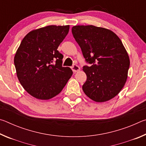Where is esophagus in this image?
<instances>
[{
  "label": "esophagus",
  "instance_id": "obj_1",
  "mask_svg": "<svg viewBox=\"0 0 146 146\" xmlns=\"http://www.w3.org/2000/svg\"><path fill=\"white\" fill-rule=\"evenodd\" d=\"M71 69H72V70H73V72H75V73L78 72V71H80V67H79V66H78L77 65H76V64H74V65L72 66V67H71Z\"/></svg>",
  "mask_w": 146,
  "mask_h": 146
}]
</instances>
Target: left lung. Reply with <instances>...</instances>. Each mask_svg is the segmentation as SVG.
I'll use <instances>...</instances> for the list:
<instances>
[{"label": "left lung", "instance_id": "obj_1", "mask_svg": "<svg viewBox=\"0 0 146 146\" xmlns=\"http://www.w3.org/2000/svg\"><path fill=\"white\" fill-rule=\"evenodd\" d=\"M72 33L86 60L87 80L84 92L97 102L110 100L124 86L129 68V57L119 37L110 29L93 25L75 26Z\"/></svg>", "mask_w": 146, "mask_h": 146}]
</instances>
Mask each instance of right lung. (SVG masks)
Listing matches in <instances>:
<instances>
[{
	"label": "right lung",
	"mask_w": 146,
	"mask_h": 146,
	"mask_svg": "<svg viewBox=\"0 0 146 146\" xmlns=\"http://www.w3.org/2000/svg\"><path fill=\"white\" fill-rule=\"evenodd\" d=\"M70 26L50 25L26 35L14 57L17 76L32 97L49 100L61 92L73 71L62 67L63 55L57 50Z\"/></svg>",
	"instance_id": "1"
}]
</instances>
